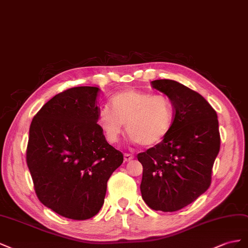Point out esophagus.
Segmentation results:
<instances>
[{"mask_svg": "<svg viewBox=\"0 0 248 248\" xmlns=\"http://www.w3.org/2000/svg\"><path fill=\"white\" fill-rule=\"evenodd\" d=\"M134 159V157L132 155H130V154H124V162H130V161H132Z\"/></svg>", "mask_w": 248, "mask_h": 248, "instance_id": "34e87169", "label": "esophagus"}]
</instances>
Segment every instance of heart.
I'll use <instances>...</instances> for the list:
<instances>
[{"instance_id": "1", "label": "heart", "mask_w": 248, "mask_h": 248, "mask_svg": "<svg viewBox=\"0 0 248 248\" xmlns=\"http://www.w3.org/2000/svg\"><path fill=\"white\" fill-rule=\"evenodd\" d=\"M173 122V105L166 95L137 89L115 94L110 108L106 106L97 116V124L110 143L117 142L126 124L132 142L147 147L161 143L170 133Z\"/></svg>"}]
</instances>
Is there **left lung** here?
Listing matches in <instances>:
<instances>
[{
  "instance_id": "obj_1",
  "label": "left lung",
  "mask_w": 248,
  "mask_h": 248,
  "mask_svg": "<svg viewBox=\"0 0 248 248\" xmlns=\"http://www.w3.org/2000/svg\"><path fill=\"white\" fill-rule=\"evenodd\" d=\"M153 88L171 101L174 122L158 145L137 155L142 164V199L155 211L174 212L193 202L211 184L220 148L216 111L196 91L172 80H155Z\"/></svg>"
}]
</instances>
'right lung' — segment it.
Listing matches in <instances>:
<instances>
[{"mask_svg":"<svg viewBox=\"0 0 248 248\" xmlns=\"http://www.w3.org/2000/svg\"><path fill=\"white\" fill-rule=\"evenodd\" d=\"M100 91H63L42 106L30 125L27 164L35 192L46 207L74 220L98 213L107 182L124 161L97 124Z\"/></svg>","mask_w":248,"mask_h":248,"instance_id":"add662e5","label":"right lung"}]
</instances>
